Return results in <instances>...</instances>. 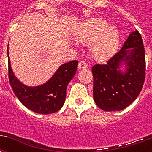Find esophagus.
I'll return each mask as SVG.
<instances>
[{
	"label": "esophagus",
	"mask_w": 152,
	"mask_h": 152,
	"mask_svg": "<svg viewBox=\"0 0 152 152\" xmlns=\"http://www.w3.org/2000/svg\"><path fill=\"white\" fill-rule=\"evenodd\" d=\"M78 68L79 69H85L87 68V63L85 61H80L79 64H78Z\"/></svg>",
	"instance_id": "34e87169"
}]
</instances>
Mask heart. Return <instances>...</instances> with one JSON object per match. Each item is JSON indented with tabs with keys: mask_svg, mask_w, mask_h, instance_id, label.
<instances>
[{
	"mask_svg": "<svg viewBox=\"0 0 152 152\" xmlns=\"http://www.w3.org/2000/svg\"><path fill=\"white\" fill-rule=\"evenodd\" d=\"M120 34L114 27H108L107 22L101 18L86 21L78 31V40L89 45L90 53L94 58L104 60L114 53L119 44Z\"/></svg>",
	"mask_w": 152,
	"mask_h": 152,
	"instance_id": "obj_1",
	"label": "heart"
}]
</instances>
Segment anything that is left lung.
Segmentation results:
<instances>
[{
    "label": "left lung",
    "mask_w": 152,
    "mask_h": 152,
    "mask_svg": "<svg viewBox=\"0 0 152 152\" xmlns=\"http://www.w3.org/2000/svg\"><path fill=\"white\" fill-rule=\"evenodd\" d=\"M123 61L126 71L121 73L118 67ZM92 72L94 99L99 108L121 111L130 105L140 94L146 77L145 50L138 31L129 36L121 50L107 63L93 66Z\"/></svg>",
    "instance_id": "1"
}]
</instances>
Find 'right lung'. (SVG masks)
I'll list each match as a JSON object with an SVG mask.
<instances>
[{
    "instance_id": "right-lung-1",
    "label": "right lung",
    "mask_w": 152,
    "mask_h": 152,
    "mask_svg": "<svg viewBox=\"0 0 152 152\" xmlns=\"http://www.w3.org/2000/svg\"><path fill=\"white\" fill-rule=\"evenodd\" d=\"M77 65V60L64 63L45 84L28 87L15 76L8 56L9 81L16 97L27 108L39 114H52L59 111L64 104L66 87L76 74Z\"/></svg>"
}]
</instances>
